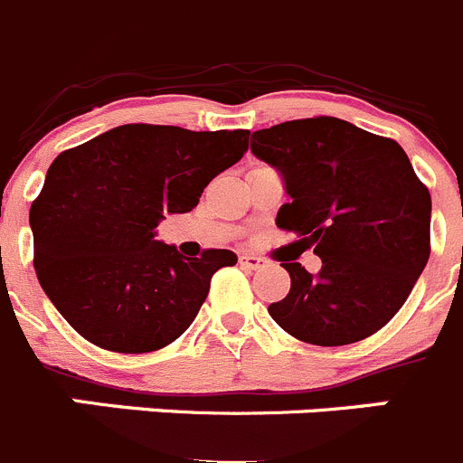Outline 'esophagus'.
Returning a JSON list of instances; mask_svg holds the SVG:
<instances>
[{
  "label": "esophagus",
  "mask_w": 463,
  "mask_h": 463,
  "mask_svg": "<svg viewBox=\"0 0 463 463\" xmlns=\"http://www.w3.org/2000/svg\"><path fill=\"white\" fill-rule=\"evenodd\" d=\"M239 261L245 266V269H250V270H257V269H261V266H264V260H261V257H257V254H241Z\"/></svg>",
  "instance_id": "1"
}]
</instances>
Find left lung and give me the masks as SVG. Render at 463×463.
<instances>
[{
    "label": "left lung",
    "instance_id": "8db88e82",
    "mask_svg": "<svg viewBox=\"0 0 463 463\" xmlns=\"http://www.w3.org/2000/svg\"><path fill=\"white\" fill-rule=\"evenodd\" d=\"M250 148L282 174L291 197L275 224L321 257L317 275L282 264L291 289L269 305L275 324L317 346L383 328L430 260L431 197L404 148L335 117L257 130Z\"/></svg>",
    "mask_w": 463,
    "mask_h": 463
}]
</instances>
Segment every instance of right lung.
<instances>
[{"label":"right lung","mask_w":463,"mask_h":463,"mask_svg":"<svg viewBox=\"0 0 463 463\" xmlns=\"http://www.w3.org/2000/svg\"><path fill=\"white\" fill-rule=\"evenodd\" d=\"M250 130L126 124L68 148L29 211L33 269L59 315L117 354H148L188 330L232 250L184 257L156 241L167 213H188L203 188L248 151Z\"/></svg>","instance_id":"1"}]
</instances>
